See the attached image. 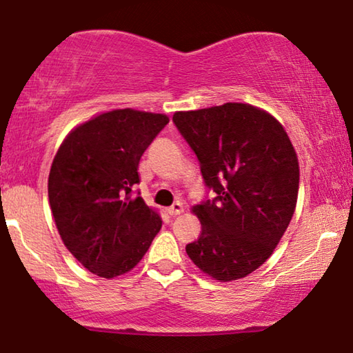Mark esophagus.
<instances>
[{
  "instance_id": "obj_1",
  "label": "esophagus",
  "mask_w": 353,
  "mask_h": 353,
  "mask_svg": "<svg viewBox=\"0 0 353 353\" xmlns=\"http://www.w3.org/2000/svg\"><path fill=\"white\" fill-rule=\"evenodd\" d=\"M166 212H168V214H170L171 217H176V216H179V214H181V212H183V206H182V203H181V201H176L174 205L168 208Z\"/></svg>"
}]
</instances>
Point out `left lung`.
Segmentation results:
<instances>
[{
  "instance_id": "8db88e82",
  "label": "left lung",
  "mask_w": 353,
  "mask_h": 353,
  "mask_svg": "<svg viewBox=\"0 0 353 353\" xmlns=\"http://www.w3.org/2000/svg\"><path fill=\"white\" fill-rule=\"evenodd\" d=\"M176 128L200 161L212 200L193 206L201 222L185 251L219 281L250 275L280 243L294 214L299 161L280 121L250 103L176 112Z\"/></svg>"
}]
</instances>
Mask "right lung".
<instances>
[{
	"mask_svg": "<svg viewBox=\"0 0 353 353\" xmlns=\"http://www.w3.org/2000/svg\"><path fill=\"white\" fill-rule=\"evenodd\" d=\"M168 123L134 108L101 113L73 129L54 157L48 195L59 235L97 276L132 270L160 232L158 212L131 192L141 157Z\"/></svg>",
	"mask_w": 353,
	"mask_h": 353,
	"instance_id": "obj_1",
	"label": "right lung"
}]
</instances>
